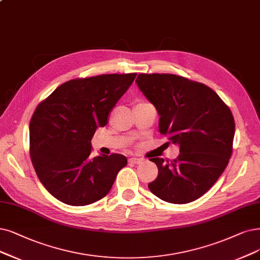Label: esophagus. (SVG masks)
I'll return each instance as SVG.
<instances>
[{"instance_id": "esophagus-1", "label": "esophagus", "mask_w": 260, "mask_h": 260, "mask_svg": "<svg viewBox=\"0 0 260 260\" xmlns=\"http://www.w3.org/2000/svg\"><path fill=\"white\" fill-rule=\"evenodd\" d=\"M129 162H134V164H140V162L143 160L142 158H138V157H131Z\"/></svg>"}]
</instances>
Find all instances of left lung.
<instances>
[{"instance_id":"8db88e82","label":"left lung","mask_w":260,"mask_h":260,"mask_svg":"<svg viewBox=\"0 0 260 260\" xmlns=\"http://www.w3.org/2000/svg\"><path fill=\"white\" fill-rule=\"evenodd\" d=\"M136 82L160 115L159 133L180 146L174 160L151 158L158 175L148 186L167 203H191L213 186L228 165L234 115L212 89L185 77L140 74Z\"/></svg>"}]
</instances>
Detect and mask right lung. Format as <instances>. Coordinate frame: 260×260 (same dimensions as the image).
I'll return each mask as SVG.
<instances>
[{
	"label": "right lung",
	"mask_w": 260,
	"mask_h": 260,
	"mask_svg": "<svg viewBox=\"0 0 260 260\" xmlns=\"http://www.w3.org/2000/svg\"><path fill=\"white\" fill-rule=\"evenodd\" d=\"M136 75L72 79L38 104L30 121V156L38 179L57 200L93 204L109 193L126 166V157L118 153L91 157V140Z\"/></svg>",
	"instance_id": "1"
}]
</instances>
